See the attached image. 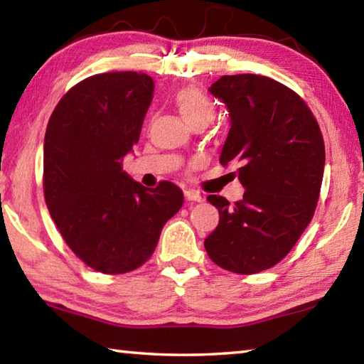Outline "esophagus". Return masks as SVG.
Segmentation results:
<instances>
[{
	"instance_id": "34e87169",
	"label": "esophagus",
	"mask_w": 364,
	"mask_h": 364,
	"mask_svg": "<svg viewBox=\"0 0 364 364\" xmlns=\"http://www.w3.org/2000/svg\"><path fill=\"white\" fill-rule=\"evenodd\" d=\"M184 197H186L188 200H194V202H202L204 200V197L200 194H197L196 191H184Z\"/></svg>"
}]
</instances>
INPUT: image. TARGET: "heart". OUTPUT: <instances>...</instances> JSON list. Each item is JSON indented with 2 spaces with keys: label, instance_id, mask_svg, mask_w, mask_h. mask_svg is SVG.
<instances>
[{
  "label": "heart",
  "instance_id": "obj_1",
  "mask_svg": "<svg viewBox=\"0 0 364 364\" xmlns=\"http://www.w3.org/2000/svg\"><path fill=\"white\" fill-rule=\"evenodd\" d=\"M175 104L183 119L191 127L197 125V123H207L208 125L217 114L212 97L197 86H184V88L178 90L175 95Z\"/></svg>",
  "mask_w": 364,
  "mask_h": 364
}]
</instances>
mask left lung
<instances>
[{"label":"left lung","mask_w":364,"mask_h":364,"mask_svg":"<svg viewBox=\"0 0 364 364\" xmlns=\"http://www.w3.org/2000/svg\"><path fill=\"white\" fill-rule=\"evenodd\" d=\"M208 91L230 112L220 164L239 165L245 193L234 205L207 197L220 221L204 245L218 267L254 274L281 262L313 218L326 160L321 130L301 97L273 78L225 75Z\"/></svg>","instance_id":"obj_1"}]
</instances>
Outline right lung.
Returning <instances> with one entry per match:
<instances>
[{
	"label": "right lung",
	"instance_id": "right-lung-1",
	"mask_svg": "<svg viewBox=\"0 0 364 364\" xmlns=\"http://www.w3.org/2000/svg\"><path fill=\"white\" fill-rule=\"evenodd\" d=\"M154 97V80L138 72L85 78L54 109L43 146L45 200L80 260L106 274L139 268L164 225L183 205L170 181L147 189L123 170Z\"/></svg>",
	"mask_w": 364,
	"mask_h": 364
}]
</instances>
